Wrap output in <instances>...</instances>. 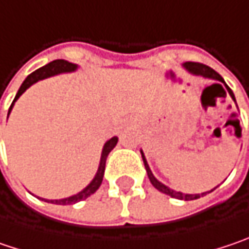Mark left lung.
Masks as SVG:
<instances>
[{"label": "left lung", "mask_w": 249, "mask_h": 249, "mask_svg": "<svg viewBox=\"0 0 249 249\" xmlns=\"http://www.w3.org/2000/svg\"><path fill=\"white\" fill-rule=\"evenodd\" d=\"M184 69L186 70H189L190 73H193V74H196V76H203V77H206V79H213V80L215 81H221V83H224L226 84V81L224 79L215 71V70H213L212 67L206 66V65H201V63H195V62H186L184 65ZM217 86H221V84H217ZM226 89L227 91H228V94L231 95V98L235 101V97H234V93L231 91V89L228 87L226 84ZM141 155H142V160H143V165H145V169H146V173H148V178H149V180L151 183L154 184L155 189H158L159 192H162V193H165V195H168L170 197H175V198H179V200H196V198H200L201 196H206L207 193H210V192H206V193H201V195H184L182 192H176V190H172V189H169L168 186H165L163 183H160L156 178L154 176V173H152V170L149 168V165H148V162H146V159H145V155L143 152L141 151Z\"/></svg>", "instance_id": "left-lung-1"}]
</instances>
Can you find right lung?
Returning <instances> with one entry per match:
<instances>
[{
    "instance_id": "obj_1",
    "label": "right lung",
    "mask_w": 249,
    "mask_h": 249,
    "mask_svg": "<svg viewBox=\"0 0 249 249\" xmlns=\"http://www.w3.org/2000/svg\"><path fill=\"white\" fill-rule=\"evenodd\" d=\"M74 70H77V65L70 63V62L63 60V59H57V60H53L51 63H48L46 66L37 69L34 73H31V74L25 79V81L22 83V86L19 87L18 93H17L14 101H12V104H11V107H9L8 115H9L11 110H12L15 101H17V100L22 95V93H25V90L29 89L34 83H36V81L39 80H43V79L51 77V76H54V74L71 73V71H74ZM117 142H118V138H117V137H112V138L108 139V141L104 143V148H103V152H101V159H100V166H98V170H97V173H95L94 179L89 183L81 192H79L77 195H73V196H70V197L66 198H59V200H46V198H40V200H45V201L53 203V204H63V206H67V204H74V203H77V201H81V200H86L87 197H90L93 193L97 192V189L101 186L103 176H104V170H106V160H107V156H108V154L114 149V146L117 145Z\"/></svg>"
}]
</instances>
